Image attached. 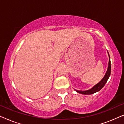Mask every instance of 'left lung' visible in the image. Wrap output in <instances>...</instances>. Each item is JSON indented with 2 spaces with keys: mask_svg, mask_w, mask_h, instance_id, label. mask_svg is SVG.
Segmentation results:
<instances>
[{
  "mask_svg": "<svg viewBox=\"0 0 124 124\" xmlns=\"http://www.w3.org/2000/svg\"><path fill=\"white\" fill-rule=\"evenodd\" d=\"M108 52V55L109 56V62H108V69L107 70V72L105 76H104V77L103 78V79L100 81V82L95 85L94 87L93 88H91V89L88 90H86V91H81V90H77L74 89L76 92L80 93V94H84V95H91L93 94H94L95 93L98 92L101 90L102 89V88L104 87L105 85H106L107 81L109 78L110 74H111V60H110V56H109V54Z\"/></svg>",
  "mask_w": 124,
  "mask_h": 124,
  "instance_id": "1",
  "label": "left lung"
}]
</instances>
